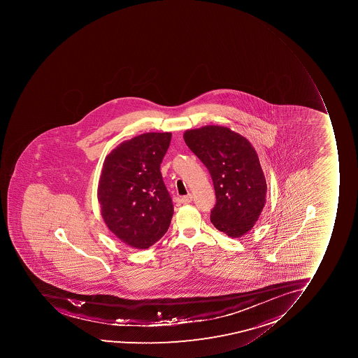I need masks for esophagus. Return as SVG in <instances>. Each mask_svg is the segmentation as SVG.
Instances as JSON below:
<instances>
[{"label": "esophagus", "mask_w": 358, "mask_h": 358, "mask_svg": "<svg viewBox=\"0 0 358 358\" xmlns=\"http://www.w3.org/2000/svg\"><path fill=\"white\" fill-rule=\"evenodd\" d=\"M192 195H190V194H188L187 196H183L181 199V202L185 203V204H188V203L192 202Z\"/></svg>", "instance_id": "esophagus-1"}]
</instances>
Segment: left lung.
<instances>
[{"mask_svg": "<svg viewBox=\"0 0 358 358\" xmlns=\"http://www.w3.org/2000/svg\"><path fill=\"white\" fill-rule=\"evenodd\" d=\"M185 143L213 178L216 206L211 223L229 237L239 238L255 227L265 206V175L248 138L223 126L185 131Z\"/></svg>", "mask_w": 358, "mask_h": 358, "instance_id": "obj_1", "label": "left lung"}]
</instances>
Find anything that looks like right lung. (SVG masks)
I'll use <instances>...</instances> for the list:
<instances>
[{"instance_id":"obj_1","label":"right lung","mask_w":358,"mask_h":358,"mask_svg":"<svg viewBox=\"0 0 358 358\" xmlns=\"http://www.w3.org/2000/svg\"><path fill=\"white\" fill-rule=\"evenodd\" d=\"M171 133H145L124 141L103 161L98 201L107 227L138 250L155 244L169 229L173 206L159 166Z\"/></svg>"}]
</instances>
